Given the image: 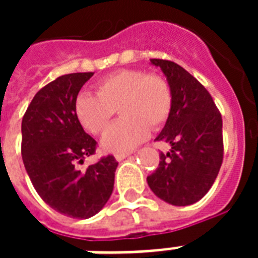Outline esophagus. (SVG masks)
Returning a JSON list of instances; mask_svg holds the SVG:
<instances>
[{"mask_svg":"<svg viewBox=\"0 0 258 258\" xmlns=\"http://www.w3.org/2000/svg\"><path fill=\"white\" fill-rule=\"evenodd\" d=\"M128 157H130L128 153H121V154H116V155H115V159H116L117 162H120V161H123V159H125V158H128Z\"/></svg>","mask_w":258,"mask_h":258,"instance_id":"esophagus-1","label":"esophagus"}]
</instances>
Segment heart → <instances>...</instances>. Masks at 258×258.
<instances>
[{"label": "heart", "mask_w": 258, "mask_h": 258, "mask_svg": "<svg viewBox=\"0 0 258 258\" xmlns=\"http://www.w3.org/2000/svg\"><path fill=\"white\" fill-rule=\"evenodd\" d=\"M96 96L79 93L75 115L91 134L103 133L119 111V121L101 138V147L108 153H123L137 147L158 128L171 112V89L165 79L142 70H121L105 76L95 86Z\"/></svg>", "instance_id": "obj_1"}]
</instances>
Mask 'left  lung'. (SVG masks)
<instances>
[{
  "label": "left lung",
  "mask_w": 258,
  "mask_h": 258,
  "mask_svg": "<svg viewBox=\"0 0 258 258\" xmlns=\"http://www.w3.org/2000/svg\"><path fill=\"white\" fill-rule=\"evenodd\" d=\"M150 62L166 76L172 105L157 137L169 143L170 151L159 154V166L147 183L162 201L187 206L200 201L218 175L224 158L222 117L210 93L187 71L161 58Z\"/></svg>",
  "instance_id": "1"
}]
</instances>
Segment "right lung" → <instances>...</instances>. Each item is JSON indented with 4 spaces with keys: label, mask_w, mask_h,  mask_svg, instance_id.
<instances>
[{
    "label": "right lung",
    "mask_w": 258,
    "mask_h": 258,
    "mask_svg": "<svg viewBox=\"0 0 258 258\" xmlns=\"http://www.w3.org/2000/svg\"><path fill=\"white\" fill-rule=\"evenodd\" d=\"M92 76L70 74L46 84L34 95L21 124L22 161L36 191L56 212L79 220L104 208L117 167L108 155L78 170L96 149L75 115V99Z\"/></svg>",
    "instance_id": "add662e5"
}]
</instances>
